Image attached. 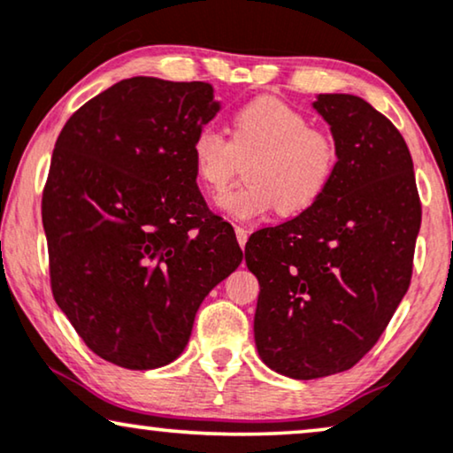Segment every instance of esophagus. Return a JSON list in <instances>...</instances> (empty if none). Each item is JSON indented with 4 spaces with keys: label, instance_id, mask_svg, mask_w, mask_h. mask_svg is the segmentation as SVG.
Wrapping results in <instances>:
<instances>
[{
    "label": "esophagus",
    "instance_id": "esophagus-1",
    "mask_svg": "<svg viewBox=\"0 0 453 453\" xmlns=\"http://www.w3.org/2000/svg\"><path fill=\"white\" fill-rule=\"evenodd\" d=\"M236 238H238L240 249H244V246H246V240H249V232H246L242 226H236Z\"/></svg>",
    "mask_w": 453,
    "mask_h": 453
}]
</instances>
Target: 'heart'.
Instances as JSON below:
<instances>
[{"mask_svg":"<svg viewBox=\"0 0 453 453\" xmlns=\"http://www.w3.org/2000/svg\"><path fill=\"white\" fill-rule=\"evenodd\" d=\"M246 182L217 196V207L236 221H252L271 209L298 215L321 201L340 167V149L327 132L275 96L244 104L232 118V138L204 124L190 144L192 165L204 190L219 192L234 178L238 155H252Z\"/></svg>","mask_w":453,"mask_h":453,"instance_id":"heart-1","label":"heart"}]
</instances>
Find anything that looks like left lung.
Listing matches in <instances>:
<instances>
[{
	"instance_id": "obj_1",
	"label": "left lung",
	"mask_w": 453,
	"mask_h": 453,
	"mask_svg": "<svg viewBox=\"0 0 453 453\" xmlns=\"http://www.w3.org/2000/svg\"><path fill=\"white\" fill-rule=\"evenodd\" d=\"M340 167L321 201L246 242L258 280L255 343L269 369L319 379L352 369L408 292L420 230L400 132L357 95H317Z\"/></svg>"
}]
</instances>
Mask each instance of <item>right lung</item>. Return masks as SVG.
<instances>
[{
  "label": "right lung",
  "instance_id": "add662e5",
  "mask_svg": "<svg viewBox=\"0 0 453 453\" xmlns=\"http://www.w3.org/2000/svg\"><path fill=\"white\" fill-rule=\"evenodd\" d=\"M221 110L207 82L126 78L59 132L43 192L53 298L107 363L165 366L196 311L242 263L211 215L190 144Z\"/></svg>",
  "mask_w": 453,
  "mask_h": 453
}]
</instances>
